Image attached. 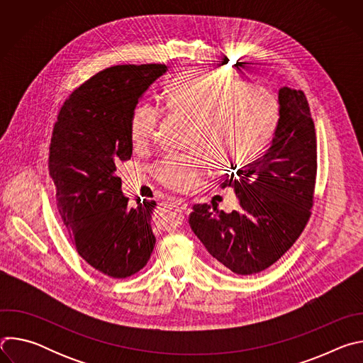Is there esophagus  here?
<instances>
[{
  "label": "esophagus",
  "instance_id": "obj_1",
  "mask_svg": "<svg viewBox=\"0 0 363 363\" xmlns=\"http://www.w3.org/2000/svg\"><path fill=\"white\" fill-rule=\"evenodd\" d=\"M175 203L179 206V208L184 211V213H189L191 211V205H189V202H186L185 199H182V198H177L175 199Z\"/></svg>",
  "mask_w": 363,
  "mask_h": 363
}]
</instances>
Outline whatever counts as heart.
Returning a JSON list of instances; mask_svg holds the SVG:
<instances>
[{"label": "heart", "instance_id": "1", "mask_svg": "<svg viewBox=\"0 0 363 363\" xmlns=\"http://www.w3.org/2000/svg\"><path fill=\"white\" fill-rule=\"evenodd\" d=\"M167 109L191 123L188 155L165 157L155 177L177 192L195 189L210 167L238 169L257 158L277 122V103L262 86L214 70H191L167 90ZM161 111L140 103L130 118V138L136 149L150 145L161 123Z\"/></svg>", "mask_w": 363, "mask_h": 363}]
</instances>
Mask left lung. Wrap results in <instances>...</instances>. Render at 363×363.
Wrapping results in <instances>:
<instances>
[{"mask_svg": "<svg viewBox=\"0 0 363 363\" xmlns=\"http://www.w3.org/2000/svg\"><path fill=\"white\" fill-rule=\"evenodd\" d=\"M279 122L263 157L231 174L241 208L230 214L196 203L194 234L224 272L248 276L266 270L296 242L313 205L318 171L316 132L301 90H279Z\"/></svg>", "mask_w": 363, "mask_h": 363, "instance_id": "left-lung-1", "label": "left lung"}]
</instances>
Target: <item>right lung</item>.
I'll return each mask as SVG.
<instances>
[{"mask_svg": "<svg viewBox=\"0 0 363 363\" xmlns=\"http://www.w3.org/2000/svg\"><path fill=\"white\" fill-rule=\"evenodd\" d=\"M165 65H123L99 72L65 101L50 142L48 171L57 210L77 252L97 272L126 279L143 269L155 247L157 202L122 194L116 167L132 157L130 118Z\"/></svg>", "mask_w": 363, "mask_h": 363, "instance_id": "add662e5", "label": "right lung"}]
</instances>
